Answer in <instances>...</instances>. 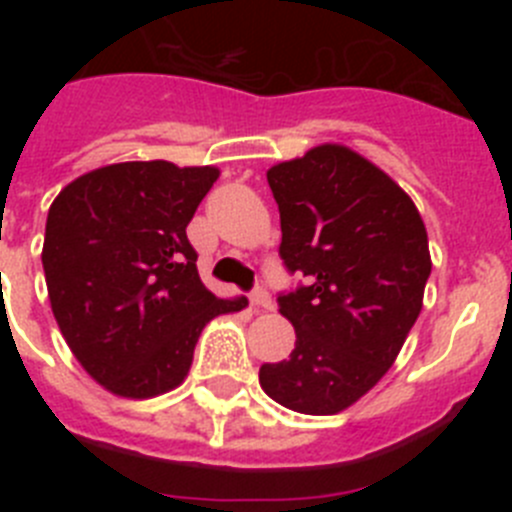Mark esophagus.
<instances>
[{"instance_id": "esophagus-1", "label": "esophagus", "mask_w": 512, "mask_h": 512, "mask_svg": "<svg viewBox=\"0 0 512 512\" xmlns=\"http://www.w3.org/2000/svg\"><path fill=\"white\" fill-rule=\"evenodd\" d=\"M251 305H253V310H266V312L274 310V302H271L269 292H264V289H256V292H253Z\"/></svg>"}]
</instances>
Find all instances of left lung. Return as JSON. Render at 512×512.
<instances>
[{
  "label": "left lung",
  "instance_id": "1",
  "mask_svg": "<svg viewBox=\"0 0 512 512\" xmlns=\"http://www.w3.org/2000/svg\"><path fill=\"white\" fill-rule=\"evenodd\" d=\"M282 253L307 287L279 297L295 351L264 364L261 390L302 415H336L387 374L423 310L428 233L410 194L343 143L266 171Z\"/></svg>",
  "mask_w": 512,
  "mask_h": 512
}]
</instances>
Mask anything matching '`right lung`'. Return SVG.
Masks as SVG:
<instances>
[{"instance_id":"right-lung-1","label":"right lung","mask_w":512,"mask_h":512,"mask_svg":"<svg viewBox=\"0 0 512 512\" xmlns=\"http://www.w3.org/2000/svg\"><path fill=\"white\" fill-rule=\"evenodd\" d=\"M217 176V166L122 161L76 176L48 210L40 259L53 318L112 395L176 390L202 328L248 305L212 295L187 238Z\"/></svg>"}]
</instances>
